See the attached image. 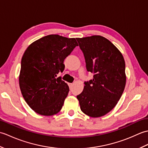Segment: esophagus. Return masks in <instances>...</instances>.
Instances as JSON below:
<instances>
[{
	"label": "esophagus",
	"instance_id": "1",
	"mask_svg": "<svg viewBox=\"0 0 148 148\" xmlns=\"http://www.w3.org/2000/svg\"><path fill=\"white\" fill-rule=\"evenodd\" d=\"M69 88H70V89H71L72 86H73V84H72V83H69Z\"/></svg>",
	"mask_w": 148,
	"mask_h": 148
}]
</instances>
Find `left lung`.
Returning a JSON list of instances; mask_svg holds the SVG:
<instances>
[{"instance_id":"obj_1","label":"left lung","mask_w":148,"mask_h":148,"mask_svg":"<svg viewBox=\"0 0 148 148\" xmlns=\"http://www.w3.org/2000/svg\"><path fill=\"white\" fill-rule=\"evenodd\" d=\"M83 53L87 71L93 79L84 82L77 99L84 114L93 118L106 114L114 108L126 84L125 63L121 52L100 36L76 38Z\"/></svg>"}]
</instances>
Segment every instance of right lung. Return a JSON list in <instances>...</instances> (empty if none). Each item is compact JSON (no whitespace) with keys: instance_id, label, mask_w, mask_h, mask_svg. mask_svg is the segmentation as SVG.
<instances>
[{"instance_id":"right-lung-1","label":"right lung","mask_w":148,"mask_h":148,"mask_svg":"<svg viewBox=\"0 0 148 148\" xmlns=\"http://www.w3.org/2000/svg\"><path fill=\"white\" fill-rule=\"evenodd\" d=\"M78 46L75 38L49 35L31 44L21 62L19 84L23 98L36 112L51 116L60 111L69 92L61 77L64 61Z\"/></svg>"}]
</instances>
